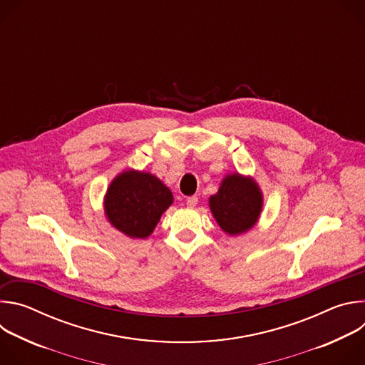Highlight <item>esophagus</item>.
I'll use <instances>...</instances> for the list:
<instances>
[{"label": "esophagus", "instance_id": "obj_1", "mask_svg": "<svg viewBox=\"0 0 365 365\" xmlns=\"http://www.w3.org/2000/svg\"><path fill=\"white\" fill-rule=\"evenodd\" d=\"M196 203H197V196H189V197L186 199L187 207H195Z\"/></svg>", "mask_w": 365, "mask_h": 365}]
</instances>
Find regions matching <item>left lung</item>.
Wrapping results in <instances>:
<instances>
[{
  "mask_svg": "<svg viewBox=\"0 0 365 365\" xmlns=\"http://www.w3.org/2000/svg\"><path fill=\"white\" fill-rule=\"evenodd\" d=\"M263 197L255 182L240 175L222 180L217 195L211 196V211L220 227L230 235L247 232L262 212Z\"/></svg>",
  "mask_w": 365,
  "mask_h": 365,
  "instance_id": "left-lung-1",
  "label": "left lung"
}]
</instances>
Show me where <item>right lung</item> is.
Wrapping results in <instances>:
<instances>
[{"instance_id":"right-lung-1","label":"right lung","mask_w":365,"mask_h":365,"mask_svg":"<svg viewBox=\"0 0 365 365\" xmlns=\"http://www.w3.org/2000/svg\"><path fill=\"white\" fill-rule=\"evenodd\" d=\"M173 196L158 178L128 170L110 185L106 196V214L110 222L131 238L148 237Z\"/></svg>"}]
</instances>
